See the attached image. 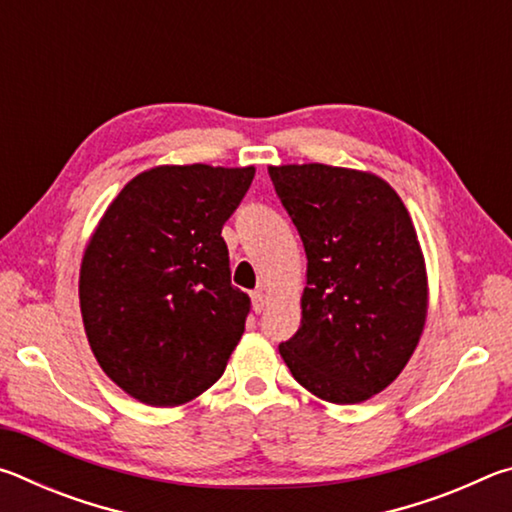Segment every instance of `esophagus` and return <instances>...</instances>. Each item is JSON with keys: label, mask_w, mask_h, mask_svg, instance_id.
<instances>
[{"label": "esophagus", "mask_w": 512, "mask_h": 512, "mask_svg": "<svg viewBox=\"0 0 512 512\" xmlns=\"http://www.w3.org/2000/svg\"><path fill=\"white\" fill-rule=\"evenodd\" d=\"M250 298H253V311H255V314H262L264 307H266V293L264 291H255Z\"/></svg>", "instance_id": "34e87169"}]
</instances>
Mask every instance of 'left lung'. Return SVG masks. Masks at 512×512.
<instances>
[{"label":"left lung","mask_w":512,"mask_h":512,"mask_svg":"<svg viewBox=\"0 0 512 512\" xmlns=\"http://www.w3.org/2000/svg\"><path fill=\"white\" fill-rule=\"evenodd\" d=\"M307 255L300 329L280 354L320 400L359 404L393 384L427 320V268L402 198L375 173L268 167Z\"/></svg>","instance_id":"8db88e82"}]
</instances>
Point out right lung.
Listing matches in <instances>:
<instances>
[{
  "label": "right lung",
  "instance_id": "obj_1",
  "mask_svg": "<svg viewBox=\"0 0 512 512\" xmlns=\"http://www.w3.org/2000/svg\"><path fill=\"white\" fill-rule=\"evenodd\" d=\"M255 167L164 164L135 176L90 237L79 277L103 372L149 406H178L223 375L250 298L232 287L223 223Z\"/></svg>",
  "mask_w": 512,
  "mask_h": 512
}]
</instances>
